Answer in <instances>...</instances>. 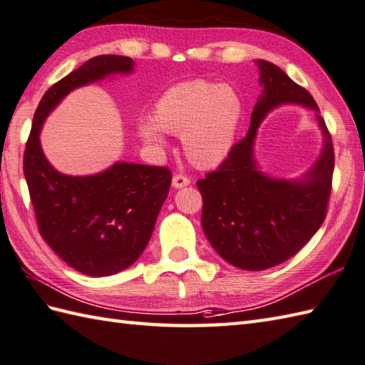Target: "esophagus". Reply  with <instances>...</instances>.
Returning a JSON list of instances; mask_svg holds the SVG:
<instances>
[{
	"mask_svg": "<svg viewBox=\"0 0 365 365\" xmlns=\"http://www.w3.org/2000/svg\"><path fill=\"white\" fill-rule=\"evenodd\" d=\"M190 184V180L185 175H181V173H176L173 176L172 180V185L175 189H181V187H185V185Z\"/></svg>",
	"mask_w": 365,
	"mask_h": 365,
	"instance_id": "esophagus-1",
	"label": "esophagus"
}]
</instances>
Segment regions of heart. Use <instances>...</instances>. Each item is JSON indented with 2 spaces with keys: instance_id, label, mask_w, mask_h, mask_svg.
I'll use <instances>...</instances> for the list:
<instances>
[{
  "instance_id": "b5f03b06",
  "label": "heart",
  "mask_w": 365,
  "mask_h": 365,
  "mask_svg": "<svg viewBox=\"0 0 365 365\" xmlns=\"http://www.w3.org/2000/svg\"><path fill=\"white\" fill-rule=\"evenodd\" d=\"M242 118L240 93L206 78L170 86L154 103L153 120L137 124L138 137L150 145L165 143V132L182 135V148L193 165L211 168L232 151Z\"/></svg>"
}]
</instances>
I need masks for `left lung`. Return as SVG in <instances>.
Instances as JSON below:
<instances>
[{"label": "left lung", "instance_id": "obj_1", "mask_svg": "<svg viewBox=\"0 0 365 365\" xmlns=\"http://www.w3.org/2000/svg\"><path fill=\"white\" fill-rule=\"evenodd\" d=\"M258 98L250 129L233 145L217 170L197 182L202 192L203 232L214 250L240 269L263 271L296 255L322 227L328 211L334 146L324 120L323 151L309 173L297 181L274 180L259 172L254 158L257 129L264 116L284 103H299L318 111L312 94L276 64L258 59Z\"/></svg>", "mask_w": 365, "mask_h": 365}]
</instances>
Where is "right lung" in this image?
<instances>
[{"label":"right lung","instance_id":"1","mask_svg":"<svg viewBox=\"0 0 365 365\" xmlns=\"http://www.w3.org/2000/svg\"><path fill=\"white\" fill-rule=\"evenodd\" d=\"M132 71L130 58L101 55L50 86L36 108L24 155L25 180L43 241L63 262L91 277L121 272L143 254L168 195L172 172L116 162L98 175H63L43 155L39 133L50 111L72 89Z\"/></svg>","mask_w":365,"mask_h":365}]
</instances>
